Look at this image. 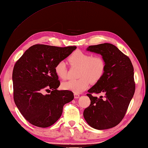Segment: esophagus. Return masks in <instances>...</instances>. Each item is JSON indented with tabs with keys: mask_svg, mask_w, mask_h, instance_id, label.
<instances>
[{
	"mask_svg": "<svg viewBox=\"0 0 148 148\" xmlns=\"http://www.w3.org/2000/svg\"><path fill=\"white\" fill-rule=\"evenodd\" d=\"M74 98H75V99H77V98H79V97H80L79 95L76 94V93H74Z\"/></svg>",
	"mask_w": 148,
	"mask_h": 148,
	"instance_id": "34e87169",
	"label": "esophagus"
}]
</instances>
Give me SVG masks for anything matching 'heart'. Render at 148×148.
I'll list each match as a JSON object with an SVG mask.
<instances>
[{"instance_id": "obj_1", "label": "heart", "mask_w": 148, "mask_h": 148, "mask_svg": "<svg viewBox=\"0 0 148 148\" xmlns=\"http://www.w3.org/2000/svg\"><path fill=\"white\" fill-rule=\"evenodd\" d=\"M72 66L80 67L79 72V79L64 82L62 87L66 90L79 94L89 87L91 82H98L104 75L106 64L103 58L100 56H92V55L80 50L75 51L69 58ZM55 72L60 78H67V69L64 61H60L55 67Z\"/></svg>"}]
</instances>
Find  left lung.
I'll return each instance as SVG.
<instances>
[{"label": "left lung", "mask_w": 148, "mask_h": 148, "mask_svg": "<svg viewBox=\"0 0 148 148\" xmlns=\"http://www.w3.org/2000/svg\"><path fill=\"white\" fill-rule=\"evenodd\" d=\"M86 50L101 55L106 69L101 79L88 90L91 104L84 110V118L92 128L110 129L123 119L134 94L133 66L130 58L111 43L89 46ZM92 92H103L105 98L92 97Z\"/></svg>", "instance_id": "left-lung-1"}]
</instances>
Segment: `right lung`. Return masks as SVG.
Here are the masks:
<instances>
[{"instance_id": "obj_1", "label": "right lung", "mask_w": 148, "mask_h": 148, "mask_svg": "<svg viewBox=\"0 0 148 148\" xmlns=\"http://www.w3.org/2000/svg\"><path fill=\"white\" fill-rule=\"evenodd\" d=\"M76 47H57L35 45L26 50L12 72L14 100L20 113L32 125L48 127L56 123L65 104L74 99L73 92L57 90L60 86L55 67ZM52 90L44 95V90Z\"/></svg>"}]
</instances>
